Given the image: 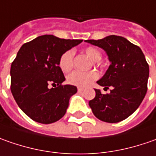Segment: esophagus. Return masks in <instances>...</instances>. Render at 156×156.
<instances>
[{"label":"esophagus","mask_w":156,"mask_h":156,"mask_svg":"<svg viewBox=\"0 0 156 156\" xmlns=\"http://www.w3.org/2000/svg\"><path fill=\"white\" fill-rule=\"evenodd\" d=\"M83 90V88H81V87H78V92H82Z\"/></svg>","instance_id":"1"}]
</instances>
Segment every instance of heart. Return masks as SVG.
I'll return each instance as SVG.
<instances>
[{
    "instance_id": "obj_1",
    "label": "heart",
    "mask_w": 156,
    "mask_h": 156,
    "mask_svg": "<svg viewBox=\"0 0 156 156\" xmlns=\"http://www.w3.org/2000/svg\"><path fill=\"white\" fill-rule=\"evenodd\" d=\"M84 52L87 56L90 57L93 61H98L101 58V52L97 48L94 47H87L84 49ZM73 65V51L69 50L62 54L59 59V67L64 73L69 72ZM98 77V73L93 71L87 73H81L75 71L67 77V82L73 85L79 86V87H86L90 84L92 81L97 79Z\"/></svg>"
}]
</instances>
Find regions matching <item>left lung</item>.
<instances>
[{"mask_svg": "<svg viewBox=\"0 0 156 156\" xmlns=\"http://www.w3.org/2000/svg\"><path fill=\"white\" fill-rule=\"evenodd\" d=\"M85 42L104 49L110 62L103 78L97 82L105 88L111 87L110 93L102 94L95 89L96 97L89 105L101 121H122L137 110L147 93L149 67L145 56L139 46L121 36L110 35Z\"/></svg>", "mask_w": 156, "mask_h": 156, "instance_id": "obj_1", "label": "left lung"}]
</instances>
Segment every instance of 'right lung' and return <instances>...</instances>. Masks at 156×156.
I'll return each mask as SVG.
<instances>
[{"mask_svg":"<svg viewBox=\"0 0 156 156\" xmlns=\"http://www.w3.org/2000/svg\"><path fill=\"white\" fill-rule=\"evenodd\" d=\"M42 35L20 47L10 69L11 92L20 109L34 121L49 124L62 118L77 87L62 84L63 53L82 42ZM52 83L54 88H49Z\"/></svg>","mask_w":156,"mask_h":156,"instance_id":"1","label":"right lung"}]
</instances>
